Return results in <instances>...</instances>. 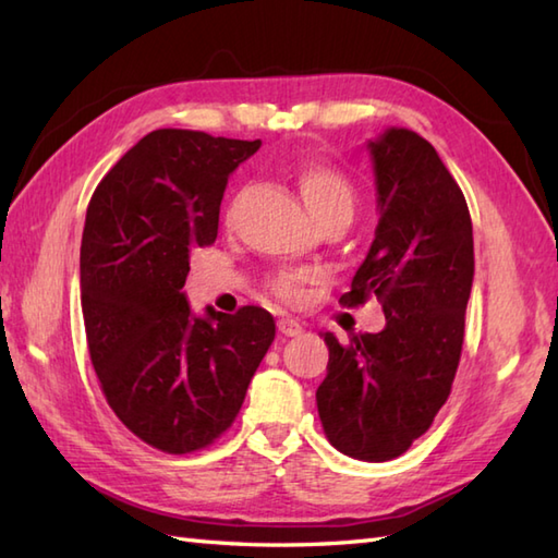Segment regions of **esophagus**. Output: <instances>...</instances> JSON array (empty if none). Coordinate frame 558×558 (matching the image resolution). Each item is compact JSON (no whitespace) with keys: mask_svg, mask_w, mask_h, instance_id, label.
Instances as JSON below:
<instances>
[{"mask_svg":"<svg viewBox=\"0 0 558 558\" xmlns=\"http://www.w3.org/2000/svg\"><path fill=\"white\" fill-rule=\"evenodd\" d=\"M278 330L282 336H288V338H294V336H300L302 333V324L300 322H294V318H290V316H280L278 318Z\"/></svg>","mask_w":558,"mask_h":558,"instance_id":"1","label":"esophagus"}]
</instances>
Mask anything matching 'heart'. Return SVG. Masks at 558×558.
<instances>
[{"mask_svg": "<svg viewBox=\"0 0 558 558\" xmlns=\"http://www.w3.org/2000/svg\"><path fill=\"white\" fill-rule=\"evenodd\" d=\"M298 184L306 206H310V210L314 213V218L318 222L336 220V218L352 220L354 206H357V192H354V184L342 170L326 162L306 160L298 168ZM300 282H302L300 272L282 270L268 276L266 286L272 294H276V298L292 300L298 298Z\"/></svg>", "mask_w": 558, "mask_h": 558, "instance_id": "b5f03b06", "label": "heart"}]
</instances>
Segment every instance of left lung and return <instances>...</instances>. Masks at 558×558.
<instances>
[{
    "instance_id": "left-lung-1",
    "label": "left lung",
    "mask_w": 558,
    "mask_h": 558,
    "mask_svg": "<svg viewBox=\"0 0 558 558\" xmlns=\"http://www.w3.org/2000/svg\"><path fill=\"white\" fill-rule=\"evenodd\" d=\"M376 172L374 244L342 306L376 298L381 333H324L328 374L316 390L326 438L340 453L384 462L429 429L458 372L475 276L470 210L429 141L388 129L369 141Z\"/></svg>"
}]
</instances>
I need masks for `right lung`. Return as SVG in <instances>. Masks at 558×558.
<instances>
[{
	"mask_svg": "<svg viewBox=\"0 0 558 558\" xmlns=\"http://www.w3.org/2000/svg\"><path fill=\"white\" fill-rule=\"evenodd\" d=\"M260 141L158 129L96 186L81 240V310L100 390L141 441L170 456L230 429L276 338L260 306L208 316L184 298L189 252L218 236L225 184Z\"/></svg>",
	"mask_w": 558,
	"mask_h": 558,
	"instance_id": "right-lung-1",
	"label": "right lung"
}]
</instances>
